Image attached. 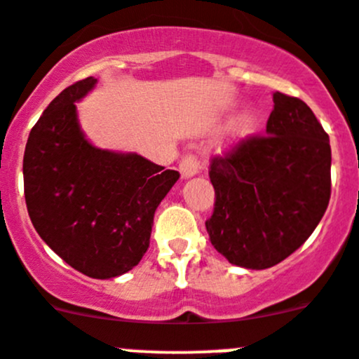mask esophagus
<instances>
[{
	"mask_svg": "<svg viewBox=\"0 0 359 359\" xmlns=\"http://www.w3.org/2000/svg\"><path fill=\"white\" fill-rule=\"evenodd\" d=\"M179 168H180V173H182L184 179H189V177L198 175V173L202 172L203 164H202V161H200V157L196 156V154L189 152V154H186L182 159H180Z\"/></svg>",
	"mask_w": 359,
	"mask_h": 359,
	"instance_id": "34e87169",
	"label": "esophagus"
}]
</instances>
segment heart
<instances>
[{
  "label": "heart",
  "mask_w": 359,
  "mask_h": 359,
  "mask_svg": "<svg viewBox=\"0 0 359 359\" xmlns=\"http://www.w3.org/2000/svg\"><path fill=\"white\" fill-rule=\"evenodd\" d=\"M253 122H255V120H253V116L248 115V113L246 115H243L239 120H237L236 126H233V134H236L237 138H243V136H246V134L251 130V127H253Z\"/></svg>",
  "instance_id": "b5f03b06"
}]
</instances>
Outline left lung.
<instances>
[{"label":"left lung","mask_w":359,"mask_h":359,"mask_svg":"<svg viewBox=\"0 0 359 359\" xmlns=\"http://www.w3.org/2000/svg\"><path fill=\"white\" fill-rule=\"evenodd\" d=\"M266 134L210 157L212 246L230 264L267 269L292 255L319 225L331 196L330 136L297 97L273 93Z\"/></svg>","instance_id":"8db88e82"}]
</instances>
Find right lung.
<instances>
[{
  "mask_svg": "<svg viewBox=\"0 0 359 359\" xmlns=\"http://www.w3.org/2000/svg\"><path fill=\"white\" fill-rule=\"evenodd\" d=\"M95 81L81 79L53 99L29 133L22 175L29 219L43 243L79 273L106 280L138 266L156 209L180 173L86 142L74 102Z\"/></svg>",
  "mask_w": 359,
  "mask_h": 359,
  "instance_id": "1",
  "label": "right lung"
}]
</instances>
